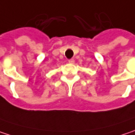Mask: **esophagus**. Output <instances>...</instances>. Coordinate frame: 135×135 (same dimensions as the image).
<instances>
[{"label":"esophagus","instance_id":"obj_1","mask_svg":"<svg viewBox=\"0 0 135 135\" xmlns=\"http://www.w3.org/2000/svg\"><path fill=\"white\" fill-rule=\"evenodd\" d=\"M68 63H70V64H74V59H70V60L68 61Z\"/></svg>","mask_w":135,"mask_h":135}]
</instances>
